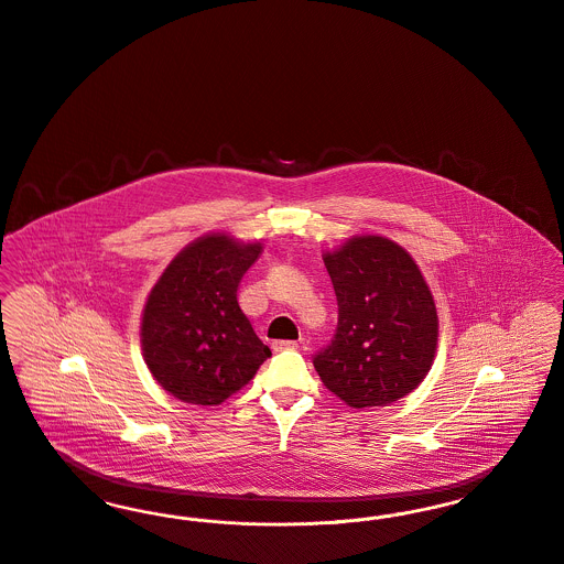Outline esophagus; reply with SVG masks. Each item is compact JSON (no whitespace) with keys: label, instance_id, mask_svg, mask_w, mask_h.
<instances>
[{"label":"esophagus","instance_id":"obj_1","mask_svg":"<svg viewBox=\"0 0 564 564\" xmlns=\"http://www.w3.org/2000/svg\"><path fill=\"white\" fill-rule=\"evenodd\" d=\"M271 348H273V352H284V350H296L299 344L291 341V339H280V341H273Z\"/></svg>","mask_w":564,"mask_h":564}]
</instances>
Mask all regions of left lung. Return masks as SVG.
I'll list each match as a JSON object with an SVG mask.
<instances>
[{
    "label": "left lung",
    "instance_id": "8db88e82",
    "mask_svg": "<svg viewBox=\"0 0 564 564\" xmlns=\"http://www.w3.org/2000/svg\"><path fill=\"white\" fill-rule=\"evenodd\" d=\"M337 328L314 355L330 392L350 408H380L424 380L437 348V312L414 259L394 241L362 236L325 257Z\"/></svg>",
    "mask_w": 564,
    "mask_h": 564
}]
</instances>
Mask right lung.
Returning <instances> with one entry per match:
<instances>
[{
    "label": "right lung",
    "instance_id": "add662e5",
    "mask_svg": "<svg viewBox=\"0 0 564 564\" xmlns=\"http://www.w3.org/2000/svg\"><path fill=\"white\" fill-rule=\"evenodd\" d=\"M261 243L208 236L184 248L154 284L142 318L150 373L193 405H218L248 384L271 350L238 303Z\"/></svg>",
    "mask_w": 564,
    "mask_h": 564
}]
</instances>
